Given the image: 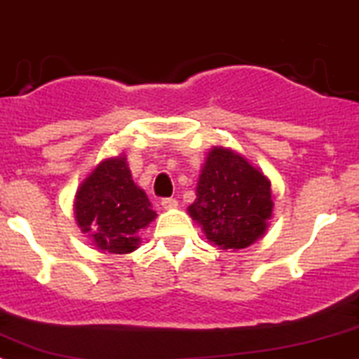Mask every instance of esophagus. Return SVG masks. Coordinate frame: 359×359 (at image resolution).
<instances>
[{
  "mask_svg": "<svg viewBox=\"0 0 359 359\" xmlns=\"http://www.w3.org/2000/svg\"><path fill=\"white\" fill-rule=\"evenodd\" d=\"M161 205H163V209L172 210V209H177L179 202H177L175 198H163V200H161Z\"/></svg>",
  "mask_w": 359,
  "mask_h": 359,
  "instance_id": "esophagus-1",
  "label": "esophagus"
}]
</instances>
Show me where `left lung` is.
<instances>
[{
    "label": "left lung",
    "instance_id": "8db88e82",
    "mask_svg": "<svg viewBox=\"0 0 359 359\" xmlns=\"http://www.w3.org/2000/svg\"><path fill=\"white\" fill-rule=\"evenodd\" d=\"M271 182L236 150L212 147L187 212L221 250L251 246L273 216Z\"/></svg>",
    "mask_w": 359,
    "mask_h": 359
}]
</instances>
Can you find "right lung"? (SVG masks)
Masks as SVG:
<instances>
[{
	"mask_svg": "<svg viewBox=\"0 0 359 359\" xmlns=\"http://www.w3.org/2000/svg\"><path fill=\"white\" fill-rule=\"evenodd\" d=\"M74 212L97 250L118 255L140 246V230L157 216L145 191L134 184L126 156L97 164L76 193Z\"/></svg>",
	"mask_w": 359,
	"mask_h": 359,
	"instance_id": "right-lung-1",
	"label": "right lung"
}]
</instances>
